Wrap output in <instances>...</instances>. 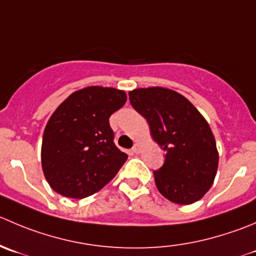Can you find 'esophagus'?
Returning a JSON list of instances; mask_svg holds the SVG:
<instances>
[{
  "label": "esophagus",
  "instance_id": "obj_1",
  "mask_svg": "<svg viewBox=\"0 0 256 256\" xmlns=\"http://www.w3.org/2000/svg\"><path fill=\"white\" fill-rule=\"evenodd\" d=\"M141 146H140V144H135V145L132 146V148H131V151H132L134 154H138L140 152V150H141Z\"/></svg>",
  "mask_w": 256,
  "mask_h": 256
}]
</instances>
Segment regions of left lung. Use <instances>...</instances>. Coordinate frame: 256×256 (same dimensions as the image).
<instances>
[{
  "mask_svg": "<svg viewBox=\"0 0 256 256\" xmlns=\"http://www.w3.org/2000/svg\"><path fill=\"white\" fill-rule=\"evenodd\" d=\"M128 100L165 151V162L154 171L158 191L180 205L202 199L212 188L219 162L209 124L188 98L168 88H136L128 92Z\"/></svg>",
  "mask_w": 256,
  "mask_h": 256,
  "instance_id": "left-lung-1",
  "label": "left lung"
}]
</instances>
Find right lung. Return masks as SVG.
<instances>
[{
	"label": "right lung",
	"instance_id": "1",
	"mask_svg": "<svg viewBox=\"0 0 256 256\" xmlns=\"http://www.w3.org/2000/svg\"><path fill=\"white\" fill-rule=\"evenodd\" d=\"M126 102L124 91L91 86L56 108L42 138L44 178L56 192L84 199L110 182L128 155L114 142L108 118Z\"/></svg>",
	"mask_w": 256,
	"mask_h": 256
}]
</instances>
